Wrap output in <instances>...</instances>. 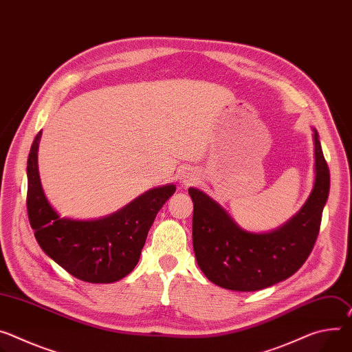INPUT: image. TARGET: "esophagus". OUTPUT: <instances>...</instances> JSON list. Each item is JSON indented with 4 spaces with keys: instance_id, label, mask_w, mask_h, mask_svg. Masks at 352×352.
Segmentation results:
<instances>
[{
    "instance_id": "esophagus-1",
    "label": "esophagus",
    "mask_w": 352,
    "mask_h": 352,
    "mask_svg": "<svg viewBox=\"0 0 352 352\" xmlns=\"http://www.w3.org/2000/svg\"><path fill=\"white\" fill-rule=\"evenodd\" d=\"M195 181H197V175H194L192 173H186L181 177V182L184 185H190V184H194Z\"/></svg>"
}]
</instances>
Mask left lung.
Listing matches in <instances>:
<instances>
[{"label":"left lung","mask_w":352,"mask_h":352,"mask_svg":"<svg viewBox=\"0 0 352 352\" xmlns=\"http://www.w3.org/2000/svg\"><path fill=\"white\" fill-rule=\"evenodd\" d=\"M314 155L316 181L307 202L292 220L272 233L241 230L202 190L188 189L194 202L195 257L210 282L230 291H260L289 278L305 264L320 232L330 190V170L316 131Z\"/></svg>","instance_id":"1"}]
</instances>
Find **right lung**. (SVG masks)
<instances>
[{
  "label": "right lung",
  "mask_w": 352,
  "mask_h": 352,
  "mask_svg": "<svg viewBox=\"0 0 352 352\" xmlns=\"http://www.w3.org/2000/svg\"><path fill=\"white\" fill-rule=\"evenodd\" d=\"M39 132L28 155L26 209L41 248L70 275L91 283H111L136 267L154 217L175 192L174 185L148 190L118 213L100 220L60 219L39 179Z\"/></svg>",
  "instance_id": "right-lung-1"
}]
</instances>
